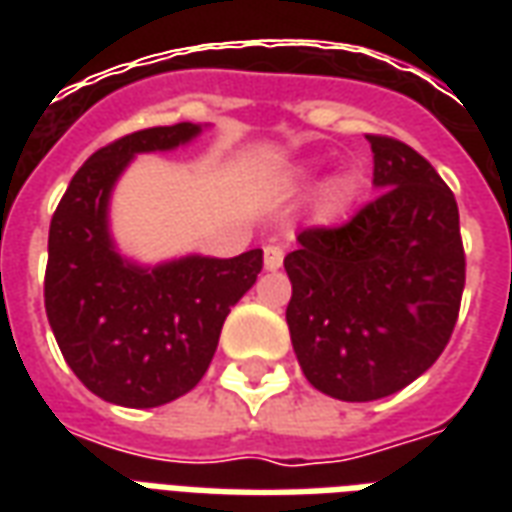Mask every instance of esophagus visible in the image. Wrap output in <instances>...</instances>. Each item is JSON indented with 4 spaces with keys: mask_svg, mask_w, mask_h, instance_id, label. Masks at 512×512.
<instances>
[{
    "mask_svg": "<svg viewBox=\"0 0 512 512\" xmlns=\"http://www.w3.org/2000/svg\"><path fill=\"white\" fill-rule=\"evenodd\" d=\"M282 266V249L274 244L266 246V268L268 271H277V268Z\"/></svg>",
    "mask_w": 512,
    "mask_h": 512,
    "instance_id": "1",
    "label": "esophagus"
}]
</instances>
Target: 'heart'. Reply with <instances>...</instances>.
I'll return each mask as SVG.
<instances>
[{
	"label": "heart",
	"mask_w": 512,
	"mask_h": 512,
	"mask_svg": "<svg viewBox=\"0 0 512 512\" xmlns=\"http://www.w3.org/2000/svg\"><path fill=\"white\" fill-rule=\"evenodd\" d=\"M345 194H348V186H345L343 180H337V183H332V186L326 189V205H329V208L340 205V202L345 200Z\"/></svg>",
	"instance_id": "heart-1"
}]
</instances>
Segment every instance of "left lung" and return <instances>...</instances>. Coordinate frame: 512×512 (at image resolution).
Listing matches in <instances>:
<instances>
[{
    "instance_id": "8db88e82",
    "label": "left lung",
    "mask_w": 512,
    "mask_h": 512,
    "mask_svg": "<svg viewBox=\"0 0 512 512\" xmlns=\"http://www.w3.org/2000/svg\"><path fill=\"white\" fill-rule=\"evenodd\" d=\"M378 194L345 224L307 227L285 257L293 351L315 389L395 395L450 343L466 255L450 186L400 139L367 134Z\"/></svg>"
}]
</instances>
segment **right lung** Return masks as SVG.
<instances>
[{
    "label": "right lung",
    "instance_id": "obj_1",
    "mask_svg": "<svg viewBox=\"0 0 512 512\" xmlns=\"http://www.w3.org/2000/svg\"><path fill=\"white\" fill-rule=\"evenodd\" d=\"M197 134L200 126L175 123L109 142L79 167L51 216V332L76 378L117 406H164L200 384L227 312L263 268V249L139 268L112 246L106 205L134 153L172 150Z\"/></svg>",
    "mask_w": 512,
    "mask_h": 512
}]
</instances>
